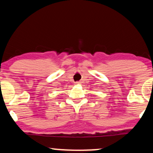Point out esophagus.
Wrapping results in <instances>:
<instances>
[{
	"mask_svg": "<svg viewBox=\"0 0 153 153\" xmlns=\"http://www.w3.org/2000/svg\"><path fill=\"white\" fill-rule=\"evenodd\" d=\"M75 84H80V81H76V82H75Z\"/></svg>",
	"mask_w": 153,
	"mask_h": 153,
	"instance_id": "esophagus-1",
	"label": "esophagus"
}]
</instances>
